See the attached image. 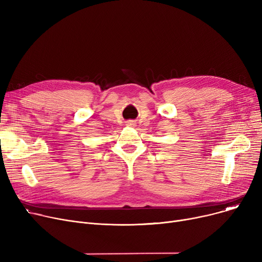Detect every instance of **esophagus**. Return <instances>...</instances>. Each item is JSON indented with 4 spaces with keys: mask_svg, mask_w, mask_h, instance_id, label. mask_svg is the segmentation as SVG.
Returning a JSON list of instances; mask_svg holds the SVG:
<instances>
[{
    "mask_svg": "<svg viewBox=\"0 0 262 262\" xmlns=\"http://www.w3.org/2000/svg\"><path fill=\"white\" fill-rule=\"evenodd\" d=\"M135 124H136V123H135V121H132V120H130V121H128V122H127L126 125H129V126H134Z\"/></svg>",
    "mask_w": 262,
    "mask_h": 262,
    "instance_id": "obj_1",
    "label": "esophagus"
}]
</instances>
